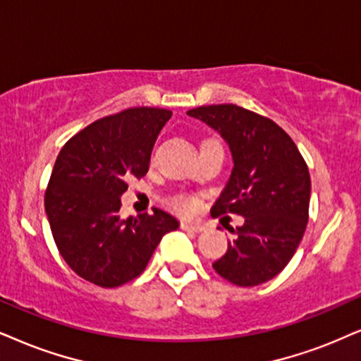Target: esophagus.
Returning <instances> with one entry per match:
<instances>
[{
  "label": "esophagus",
  "mask_w": 361,
  "mask_h": 361,
  "mask_svg": "<svg viewBox=\"0 0 361 361\" xmlns=\"http://www.w3.org/2000/svg\"><path fill=\"white\" fill-rule=\"evenodd\" d=\"M181 230L191 231V233H200V231L204 230L202 223H193V221H181Z\"/></svg>",
  "instance_id": "obj_1"
}]
</instances>
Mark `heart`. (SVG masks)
Here are the masks:
<instances>
[{
  "label": "heart",
  "mask_w": 361,
  "mask_h": 361,
  "mask_svg": "<svg viewBox=\"0 0 361 361\" xmlns=\"http://www.w3.org/2000/svg\"><path fill=\"white\" fill-rule=\"evenodd\" d=\"M209 141H213V140H209ZM204 143H208V141H204ZM166 204L178 213L190 214L200 207V200L191 193H175L166 200Z\"/></svg>",
  "instance_id": "heart-1"
}]
</instances>
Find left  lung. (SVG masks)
I'll return each instance as SVG.
<instances>
[{"instance_id":"obj_1","label":"left lung","mask_w":361,"mask_h":361,"mask_svg":"<svg viewBox=\"0 0 361 361\" xmlns=\"http://www.w3.org/2000/svg\"><path fill=\"white\" fill-rule=\"evenodd\" d=\"M223 136L233 170L212 208L213 216L235 213L243 226L213 263L236 286H257L288 264L308 223V166L293 140L270 118L236 104H209L188 111Z\"/></svg>"}]
</instances>
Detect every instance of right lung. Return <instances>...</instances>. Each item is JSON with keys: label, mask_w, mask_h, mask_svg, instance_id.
I'll list each match as a JSON object with an SVG mask.
<instances>
[{"label": "right lung", "mask_w": 361, "mask_h": 361, "mask_svg": "<svg viewBox=\"0 0 361 361\" xmlns=\"http://www.w3.org/2000/svg\"><path fill=\"white\" fill-rule=\"evenodd\" d=\"M170 109L128 108L91 123L59 152L44 193L49 226L76 275L115 288L145 271L163 235L180 223L163 209L120 218L130 178L147 175Z\"/></svg>", "instance_id": "1"}]
</instances>
